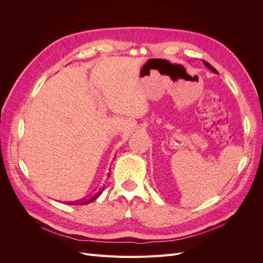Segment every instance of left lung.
Masks as SVG:
<instances>
[{
    "label": "left lung",
    "mask_w": 263,
    "mask_h": 263,
    "mask_svg": "<svg viewBox=\"0 0 263 263\" xmlns=\"http://www.w3.org/2000/svg\"><path fill=\"white\" fill-rule=\"evenodd\" d=\"M203 63H204V65H205L206 67H208V68H209V69H210L211 71H213V72H214V73H217V71H216V69H215V68H214L213 66H211L209 62H206L205 60H203Z\"/></svg>",
    "instance_id": "left-lung-1"
}]
</instances>
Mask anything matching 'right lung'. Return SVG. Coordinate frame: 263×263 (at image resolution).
<instances>
[{
    "mask_svg": "<svg viewBox=\"0 0 263 263\" xmlns=\"http://www.w3.org/2000/svg\"><path fill=\"white\" fill-rule=\"evenodd\" d=\"M102 192H103V189H100V190L98 191V192H95L93 195L87 196V197H85V198H82L81 201L73 202L72 204H73V205H85V204H89V203H91V202L97 200V198L102 194Z\"/></svg>",
    "mask_w": 263,
    "mask_h": 263,
    "instance_id": "add662e5",
    "label": "right lung"
}]
</instances>
